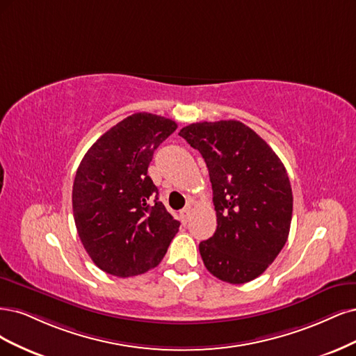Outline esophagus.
<instances>
[{"mask_svg":"<svg viewBox=\"0 0 356 356\" xmlns=\"http://www.w3.org/2000/svg\"><path fill=\"white\" fill-rule=\"evenodd\" d=\"M191 214H192V210H191V207H186V209H183L181 211H180V220H181V223H188L189 222V219H191Z\"/></svg>","mask_w":356,"mask_h":356,"instance_id":"34e87169","label":"esophagus"}]
</instances>
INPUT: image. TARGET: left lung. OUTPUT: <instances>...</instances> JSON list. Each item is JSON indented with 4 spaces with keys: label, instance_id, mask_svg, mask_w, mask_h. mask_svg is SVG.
<instances>
[{
    "label": "left lung",
    "instance_id": "8db88e82",
    "mask_svg": "<svg viewBox=\"0 0 356 356\" xmlns=\"http://www.w3.org/2000/svg\"><path fill=\"white\" fill-rule=\"evenodd\" d=\"M209 168L217 229L200 243L205 268L229 284L253 281L290 234L293 192L278 155L245 124L195 122L179 133Z\"/></svg>",
    "mask_w": 356,
    "mask_h": 356
}]
</instances>
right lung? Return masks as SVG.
I'll list each match as a JSON object with an SVG mask.
<instances>
[{"label":"right lung","mask_w":356,"mask_h":356,"mask_svg":"<svg viewBox=\"0 0 356 356\" xmlns=\"http://www.w3.org/2000/svg\"><path fill=\"white\" fill-rule=\"evenodd\" d=\"M177 124L133 113L100 136L79 164L72 209L79 239L103 272L129 278L155 268L180 223L147 176L155 149Z\"/></svg>","instance_id":"add662e5"}]
</instances>
